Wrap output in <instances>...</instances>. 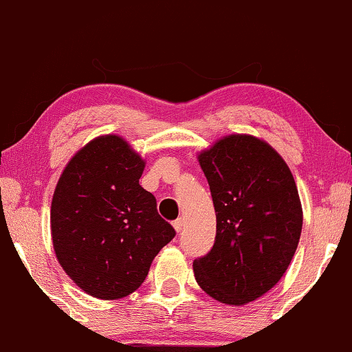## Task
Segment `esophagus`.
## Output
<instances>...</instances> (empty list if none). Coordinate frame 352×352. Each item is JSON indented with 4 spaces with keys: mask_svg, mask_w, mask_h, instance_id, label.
Returning <instances> with one entry per match:
<instances>
[{
    "mask_svg": "<svg viewBox=\"0 0 352 352\" xmlns=\"http://www.w3.org/2000/svg\"><path fill=\"white\" fill-rule=\"evenodd\" d=\"M172 225H174V228H175V231H177V232H180V231H182V228L185 226V220H183V219H177Z\"/></svg>",
    "mask_w": 352,
    "mask_h": 352,
    "instance_id": "34e87169",
    "label": "esophagus"
}]
</instances>
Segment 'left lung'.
Masks as SVG:
<instances>
[{
  "label": "left lung",
  "instance_id": "8db88e82",
  "mask_svg": "<svg viewBox=\"0 0 352 352\" xmlns=\"http://www.w3.org/2000/svg\"><path fill=\"white\" fill-rule=\"evenodd\" d=\"M217 215L215 242L192 261L212 298L244 305L279 282L298 245L303 212L294 175L268 143L228 135L199 155Z\"/></svg>",
  "mask_w": 352,
  "mask_h": 352
}]
</instances>
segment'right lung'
Here are the masks:
<instances>
[{
  "instance_id": "obj_1",
  "label": "right lung",
  "mask_w": 352,
  "mask_h": 352,
  "mask_svg": "<svg viewBox=\"0 0 352 352\" xmlns=\"http://www.w3.org/2000/svg\"><path fill=\"white\" fill-rule=\"evenodd\" d=\"M145 162L118 135L89 142L68 162L54 191V250L86 294L122 298L146 279L175 230L140 186Z\"/></svg>"
}]
</instances>
